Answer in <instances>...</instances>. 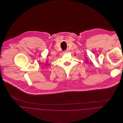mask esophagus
Masks as SVG:
<instances>
[{
	"label": "esophagus",
	"instance_id": "34e87169",
	"mask_svg": "<svg viewBox=\"0 0 123 123\" xmlns=\"http://www.w3.org/2000/svg\"><path fill=\"white\" fill-rule=\"evenodd\" d=\"M68 50H66V51H65L64 52V53H68Z\"/></svg>",
	"mask_w": 123,
	"mask_h": 123
}]
</instances>
